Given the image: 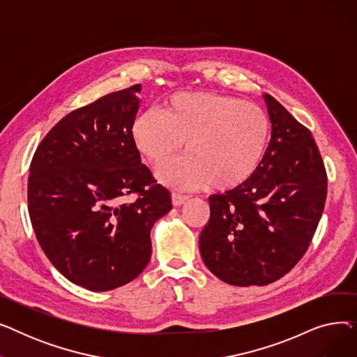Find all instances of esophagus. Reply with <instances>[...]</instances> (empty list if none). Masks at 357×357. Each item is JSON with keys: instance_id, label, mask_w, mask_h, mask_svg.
Returning <instances> with one entry per match:
<instances>
[{"instance_id": "1", "label": "esophagus", "mask_w": 357, "mask_h": 357, "mask_svg": "<svg viewBox=\"0 0 357 357\" xmlns=\"http://www.w3.org/2000/svg\"><path fill=\"white\" fill-rule=\"evenodd\" d=\"M186 199H188V197H186V195H182L179 192H172V204L175 205V207H178V205H182Z\"/></svg>"}]
</instances>
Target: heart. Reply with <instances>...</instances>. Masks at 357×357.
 <instances>
[{
    "label": "heart",
    "mask_w": 357,
    "mask_h": 357,
    "mask_svg": "<svg viewBox=\"0 0 357 357\" xmlns=\"http://www.w3.org/2000/svg\"><path fill=\"white\" fill-rule=\"evenodd\" d=\"M139 153L163 167L183 147L188 155L167 166L160 179L178 188L229 191L257 171L269 143L264 108L213 92H181L158 111H144L130 127Z\"/></svg>",
    "instance_id": "1"
}]
</instances>
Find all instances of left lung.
Here are the masks:
<instances>
[{
  "label": "left lung",
  "instance_id": "8db88e82",
  "mask_svg": "<svg viewBox=\"0 0 357 357\" xmlns=\"http://www.w3.org/2000/svg\"><path fill=\"white\" fill-rule=\"evenodd\" d=\"M272 133L257 171L210 197L199 234L205 266L236 287L285 276L308 250L327 198V172L311 131L266 93Z\"/></svg>",
  "mask_w": 357,
  "mask_h": 357
}]
</instances>
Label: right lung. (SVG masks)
<instances>
[{
  "mask_svg": "<svg viewBox=\"0 0 357 357\" xmlns=\"http://www.w3.org/2000/svg\"><path fill=\"white\" fill-rule=\"evenodd\" d=\"M140 91L131 85L69 112L30 163L27 202L37 241L56 269L89 291L137 278L152 255V226L172 208L171 192L131 140Z\"/></svg>",
  "mask_w": 357,
  "mask_h": 357,
  "instance_id": "obj_1",
  "label": "right lung"
}]
</instances>
